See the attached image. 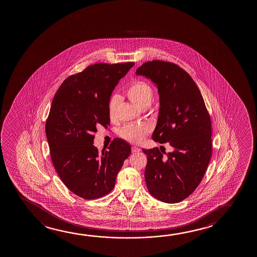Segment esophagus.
Listing matches in <instances>:
<instances>
[{"label":"esophagus","instance_id":"esophagus-1","mask_svg":"<svg viewBox=\"0 0 257 257\" xmlns=\"http://www.w3.org/2000/svg\"><path fill=\"white\" fill-rule=\"evenodd\" d=\"M141 151V148H139L138 147H133V148H132V152H133V153H140Z\"/></svg>","mask_w":257,"mask_h":257}]
</instances>
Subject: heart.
<instances>
[{
    "label": "heart",
    "instance_id": "b5f03b06",
    "mask_svg": "<svg viewBox=\"0 0 257 257\" xmlns=\"http://www.w3.org/2000/svg\"><path fill=\"white\" fill-rule=\"evenodd\" d=\"M127 96L140 109L150 106L154 97V93L149 85L143 81H137L131 85L127 89ZM120 102L118 95H112L109 100V115L111 118L116 116V109ZM149 129L145 124L127 123L120 130L121 137L131 143H141L144 140Z\"/></svg>",
    "mask_w": 257,
    "mask_h": 257
}]
</instances>
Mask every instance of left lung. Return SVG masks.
I'll return each instance as SVG.
<instances>
[{
    "label": "left lung",
    "instance_id": "8db88e82",
    "mask_svg": "<svg viewBox=\"0 0 257 257\" xmlns=\"http://www.w3.org/2000/svg\"><path fill=\"white\" fill-rule=\"evenodd\" d=\"M158 88L160 108L152 139L173 150L142 149L148 155L145 180L156 199L175 204L196 190L211 156V125L204 99L190 74L176 64L148 61L136 70ZM162 151V150H161Z\"/></svg>",
    "mask_w": 257,
    "mask_h": 257
}]
</instances>
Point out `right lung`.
<instances>
[{
    "mask_svg": "<svg viewBox=\"0 0 257 257\" xmlns=\"http://www.w3.org/2000/svg\"><path fill=\"white\" fill-rule=\"evenodd\" d=\"M134 62L98 63L71 75L53 97L46 134L53 166L64 184L78 197L95 199L115 186L131 146L122 139L99 153L94 146L96 127L109 123L114 88Z\"/></svg>",
    "mask_w": 257,
    "mask_h": 257,
    "instance_id": "right-lung-1",
    "label": "right lung"
}]
</instances>
